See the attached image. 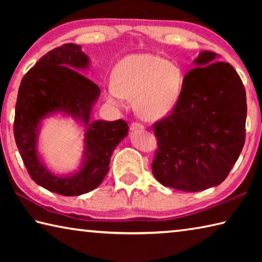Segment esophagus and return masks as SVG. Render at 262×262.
Segmentation results:
<instances>
[{
	"label": "esophagus",
	"mask_w": 262,
	"mask_h": 262,
	"mask_svg": "<svg viewBox=\"0 0 262 262\" xmlns=\"http://www.w3.org/2000/svg\"><path fill=\"white\" fill-rule=\"evenodd\" d=\"M130 129L132 130H137V129H144V126L142 125L141 122H132L130 125Z\"/></svg>",
	"instance_id": "obj_1"
}]
</instances>
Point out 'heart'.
<instances>
[{"instance_id": "heart-1", "label": "heart", "mask_w": 262, "mask_h": 262, "mask_svg": "<svg viewBox=\"0 0 262 262\" xmlns=\"http://www.w3.org/2000/svg\"><path fill=\"white\" fill-rule=\"evenodd\" d=\"M115 83L110 82L106 94L111 103L125 106L135 97L137 112L148 120H157L171 112L178 101L183 74L173 63L152 54H133L115 69Z\"/></svg>"}]
</instances>
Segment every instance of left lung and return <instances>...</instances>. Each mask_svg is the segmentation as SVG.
<instances>
[{"instance_id":"8db88e82","label":"left lung","mask_w":262,"mask_h":262,"mask_svg":"<svg viewBox=\"0 0 262 262\" xmlns=\"http://www.w3.org/2000/svg\"><path fill=\"white\" fill-rule=\"evenodd\" d=\"M216 57L199 54L174 108L152 125V173L166 187L199 192L220 185L245 143V88L232 66Z\"/></svg>"}]
</instances>
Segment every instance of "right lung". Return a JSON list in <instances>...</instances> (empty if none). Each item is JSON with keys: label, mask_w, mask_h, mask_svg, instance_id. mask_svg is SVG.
<instances>
[{"label": "right lung", "mask_w": 262, "mask_h": 262, "mask_svg": "<svg viewBox=\"0 0 262 262\" xmlns=\"http://www.w3.org/2000/svg\"><path fill=\"white\" fill-rule=\"evenodd\" d=\"M89 57L76 43H64L43 55L25 74L17 96L14 135L20 157L34 183L64 196H75L98 187L110 168L114 149L128 134L126 121L90 122L91 108L100 89L79 70L88 68ZM63 112L86 125L83 165L70 177L53 175L36 152L37 128L50 113Z\"/></svg>", "instance_id": "add662e5"}]
</instances>
